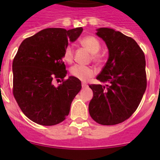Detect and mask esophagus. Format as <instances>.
Here are the masks:
<instances>
[{
    "label": "esophagus",
    "mask_w": 160,
    "mask_h": 160,
    "mask_svg": "<svg viewBox=\"0 0 160 160\" xmlns=\"http://www.w3.org/2000/svg\"><path fill=\"white\" fill-rule=\"evenodd\" d=\"M88 84H86V83H82V88H88Z\"/></svg>",
    "instance_id": "34e87169"
}]
</instances>
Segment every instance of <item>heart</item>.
<instances>
[{
	"label": "heart",
	"instance_id": "obj_1",
	"mask_svg": "<svg viewBox=\"0 0 160 160\" xmlns=\"http://www.w3.org/2000/svg\"><path fill=\"white\" fill-rule=\"evenodd\" d=\"M80 44L88 52L92 53L91 59L93 62L101 64L103 62V57L101 54L98 53L101 49V43L95 37L92 35H87L80 39ZM62 59L65 62L71 63L73 59V47L71 44L65 46L62 53ZM71 76L81 81H88L96 74V70L92 67L87 66L75 65L70 69Z\"/></svg>",
	"mask_w": 160,
	"mask_h": 160
}]
</instances>
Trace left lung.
Wrapping results in <instances>:
<instances>
[{
    "instance_id": "8db88e82",
    "label": "left lung",
    "mask_w": 160,
    "mask_h": 160,
    "mask_svg": "<svg viewBox=\"0 0 160 160\" xmlns=\"http://www.w3.org/2000/svg\"><path fill=\"white\" fill-rule=\"evenodd\" d=\"M97 31L109 51L108 62L97 79L108 83L89 85L93 93L89 113L98 124L114 125L129 118L141 102L147 85L146 59L131 37L112 28Z\"/></svg>"
}]
</instances>
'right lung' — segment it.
<instances>
[{
	"instance_id": "1",
	"label": "right lung",
	"mask_w": 160,
	"mask_h": 160,
	"mask_svg": "<svg viewBox=\"0 0 160 160\" xmlns=\"http://www.w3.org/2000/svg\"><path fill=\"white\" fill-rule=\"evenodd\" d=\"M82 28L67 31L49 28L25 38L12 63L13 94L22 112L38 125H55L64 121L71 103L81 90L74 77L64 79L67 71L62 53ZM56 81L61 83L55 86Z\"/></svg>"
}]
</instances>
